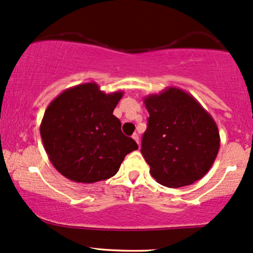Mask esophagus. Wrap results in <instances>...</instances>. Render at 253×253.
<instances>
[{
  "label": "esophagus",
  "instance_id": "esophagus-1",
  "mask_svg": "<svg viewBox=\"0 0 253 253\" xmlns=\"http://www.w3.org/2000/svg\"><path fill=\"white\" fill-rule=\"evenodd\" d=\"M132 138L135 139V141L137 142V144L141 145V142H139V137H138V135H137V133H133V135H132Z\"/></svg>",
  "mask_w": 253,
  "mask_h": 253
}]
</instances>
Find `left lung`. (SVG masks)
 <instances>
[{
	"label": "left lung",
	"instance_id": "1",
	"mask_svg": "<svg viewBox=\"0 0 253 253\" xmlns=\"http://www.w3.org/2000/svg\"><path fill=\"white\" fill-rule=\"evenodd\" d=\"M148 129L141 152L162 185L182 188L201 179L220 146L217 124L199 102L182 89H164L144 98Z\"/></svg>",
	"mask_w": 253,
	"mask_h": 253
}]
</instances>
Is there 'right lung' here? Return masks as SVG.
Wrapping results in <instances>:
<instances>
[{"instance_id": "obj_1", "label": "right lung", "mask_w": 253, "mask_h": 253, "mask_svg": "<svg viewBox=\"0 0 253 253\" xmlns=\"http://www.w3.org/2000/svg\"><path fill=\"white\" fill-rule=\"evenodd\" d=\"M123 93H105L97 83H83L64 90L45 109L41 137L49 160L65 178L86 184L110 178L124 157L138 149L112 115Z\"/></svg>"}]
</instances>
